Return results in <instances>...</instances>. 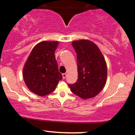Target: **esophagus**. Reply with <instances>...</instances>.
I'll use <instances>...</instances> for the list:
<instances>
[{"instance_id": "obj_1", "label": "esophagus", "mask_w": 135, "mask_h": 135, "mask_svg": "<svg viewBox=\"0 0 135 135\" xmlns=\"http://www.w3.org/2000/svg\"><path fill=\"white\" fill-rule=\"evenodd\" d=\"M62 77H63V79H65L66 77V74H62Z\"/></svg>"}]
</instances>
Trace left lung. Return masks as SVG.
I'll use <instances>...</instances> for the list:
<instances>
[{"label":"left lung","mask_w":135,"mask_h":135,"mask_svg":"<svg viewBox=\"0 0 135 135\" xmlns=\"http://www.w3.org/2000/svg\"><path fill=\"white\" fill-rule=\"evenodd\" d=\"M77 53L78 79L69 84L74 94L84 100L95 97L104 88L107 66L101 51L93 42L87 39L72 43Z\"/></svg>","instance_id":"left-lung-1"}]
</instances>
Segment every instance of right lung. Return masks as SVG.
<instances>
[{"instance_id": "right-lung-1", "label": "right lung", "mask_w": 135, "mask_h": 135, "mask_svg": "<svg viewBox=\"0 0 135 135\" xmlns=\"http://www.w3.org/2000/svg\"><path fill=\"white\" fill-rule=\"evenodd\" d=\"M58 41H42L34 46L23 69V77L31 92L41 97L55 91L62 75L58 70L55 52Z\"/></svg>"}]
</instances>
